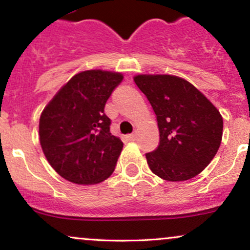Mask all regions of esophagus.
<instances>
[{"label":"esophagus","instance_id":"34e87169","mask_svg":"<svg viewBox=\"0 0 250 250\" xmlns=\"http://www.w3.org/2000/svg\"><path fill=\"white\" fill-rule=\"evenodd\" d=\"M136 131H134L133 134H130V135H128V139L130 140V141H135V140H136Z\"/></svg>","mask_w":250,"mask_h":250}]
</instances>
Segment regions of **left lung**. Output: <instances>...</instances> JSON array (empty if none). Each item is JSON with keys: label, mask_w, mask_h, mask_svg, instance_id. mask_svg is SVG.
Instances as JSON below:
<instances>
[{"label": "left lung", "mask_w": 250, "mask_h": 250, "mask_svg": "<svg viewBox=\"0 0 250 250\" xmlns=\"http://www.w3.org/2000/svg\"><path fill=\"white\" fill-rule=\"evenodd\" d=\"M134 82L151 104L159 125V146L146 154L150 170L167 181L193 179L220 148V111L191 83L177 76L137 75Z\"/></svg>", "instance_id": "obj_1"}]
</instances>
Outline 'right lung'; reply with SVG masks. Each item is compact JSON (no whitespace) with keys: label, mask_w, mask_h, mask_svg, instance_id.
I'll list each match as a JSON object with an SVG mask.
<instances>
[{"label":"right lung","mask_w":250,"mask_h":250,"mask_svg":"<svg viewBox=\"0 0 250 250\" xmlns=\"http://www.w3.org/2000/svg\"><path fill=\"white\" fill-rule=\"evenodd\" d=\"M123 76L87 70L60 89L40 117V143L48 162L77 185L104 181L115 169L123 143L110 133L105 102Z\"/></svg>","instance_id":"right-lung-1"}]
</instances>
